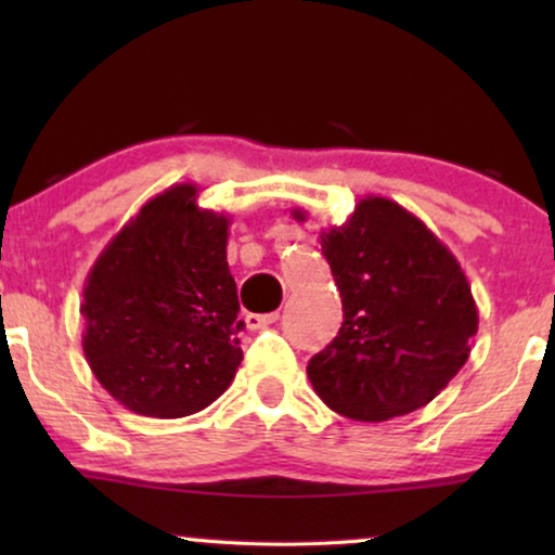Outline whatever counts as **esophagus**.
<instances>
[{
  "label": "esophagus",
  "instance_id": "esophagus-1",
  "mask_svg": "<svg viewBox=\"0 0 555 555\" xmlns=\"http://www.w3.org/2000/svg\"><path fill=\"white\" fill-rule=\"evenodd\" d=\"M280 318V313H247L245 323L249 331H262L268 328V325H272Z\"/></svg>",
  "mask_w": 555,
  "mask_h": 555
}]
</instances>
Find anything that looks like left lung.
Masks as SVG:
<instances>
[{"label": "left lung", "mask_w": 555, "mask_h": 555, "mask_svg": "<svg viewBox=\"0 0 555 555\" xmlns=\"http://www.w3.org/2000/svg\"><path fill=\"white\" fill-rule=\"evenodd\" d=\"M302 222L306 211L295 209ZM344 302L338 336L308 363L323 404L356 422L427 406L457 376L477 333V306L457 257L386 196L356 204L321 232Z\"/></svg>", "instance_id": "1"}]
</instances>
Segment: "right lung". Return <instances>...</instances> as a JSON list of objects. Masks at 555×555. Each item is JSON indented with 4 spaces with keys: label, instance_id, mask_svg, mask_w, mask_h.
Returning <instances> with one entry per match:
<instances>
[{
    "label": "right lung",
    "instance_id": "obj_1",
    "mask_svg": "<svg viewBox=\"0 0 555 555\" xmlns=\"http://www.w3.org/2000/svg\"><path fill=\"white\" fill-rule=\"evenodd\" d=\"M177 184L143 204L108 242L82 287V351L113 399L179 420L222 397L242 361L230 217Z\"/></svg>",
    "mask_w": 555,
    "mask_h": 555
}]
</instances>
